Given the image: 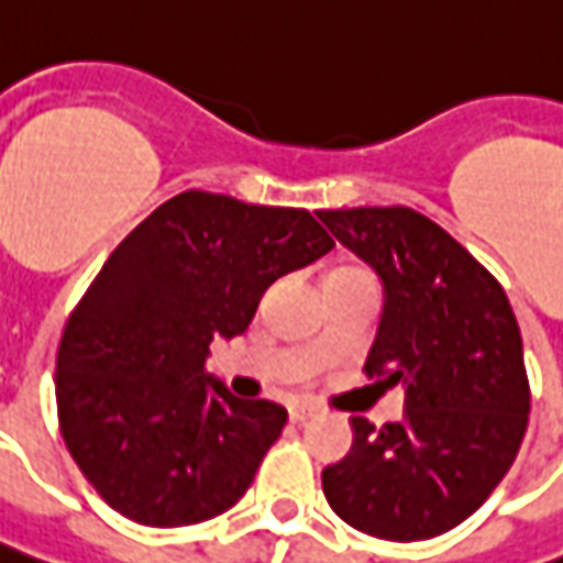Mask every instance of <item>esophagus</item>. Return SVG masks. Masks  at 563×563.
Listing matches in <instances>:
<instances>
[{"mask_svg": "<svg viewBox=\"0 0 563 563\" xmlns=\"http://www.w3.org/2000/svg\"><path fill=\"white\" fill-rule=\"evenodd\" d=\"M314 415H318V408H314V405H308V401H301V405H292V408H289V417H292L296 423H305V420H311Z\"/></svg>", "mask_w": 563, "mask_h": 563, "instance_id": "34e87169", "label": "esophagus"}]
</instances>
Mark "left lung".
Listing matches in <instances>:
<instances>
[{
    "label": "left lung",
    "instance_id": "left-lung-1",
    "mask_svg": "<svg viewBox=\"0 0 563 563\" xmlns=\"http://www.w3.org/2000/svg\"><path fill=\"white\" fill-rule=\"evenodd\" d=\"M318 218L383 280L367 377L405 386V417H352V452L323 471L330 508L361 533H449L511 471L530 420L523 340L501 283L415 208Z\"/></svg>",
    "mask_w": 563,
    "mask_h": 563
}]
</instances>
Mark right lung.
Masks as SVG:
<instances>
[{"instance_id":"right-lung-1","label":"right lung","mask_w":563,"mask_h":563,"mask_svg":"<svg viewBox=\"0 0 563 563\" xmlns=\"http://www.w3.org/2000/svg\"><path fill=\"white\" fill-rule=\"evenodd\" d=\"M333 240L305 208L186 189L118 245L70 311L55 401L70 457L114 511L186 527L233 508L286 408L230 396L208 345L252 323L271 283Z\"/></svg>"}]
</instances>
